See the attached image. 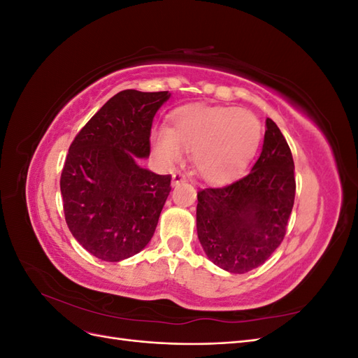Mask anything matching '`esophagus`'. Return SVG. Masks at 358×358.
Instances as JSON below:
<instances>
[{
    "instance_id": "34e87169",
    "label": "esophagus",
    "mask_w": 358,
    "mask_h": 358,
    "mask_svg": "<svg viewBox=\"0 0 358 358\" xmlns=\"http://www.w3.org/2000/svg\"><path fill=\"white\" fill-rule=\"evenodd\" d=\"M183 182H187V179L182 175V173H175V175H173V180H171L173 187H176V185H179V183H183Z\"/></svg>"
}]
</instances>
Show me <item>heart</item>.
<instances>
[{"mask_svg": "<svg viewBox=\"0 0 358 358\" xmlns=\"http://www.w3.org/2000/svg\"><path fill=\"white\" fill-rule=\"evenodd\" d=\"M262 138V124L245 109L183 106L171 113L167 131L152 137L157 158L167 166L189 154L197 175L210 183L237 178L254 157Z\"/></svg>", "mask_w": 358, "mask_h": 358, "instance_id": "obj_1", "label": "heart"}]
</instances>
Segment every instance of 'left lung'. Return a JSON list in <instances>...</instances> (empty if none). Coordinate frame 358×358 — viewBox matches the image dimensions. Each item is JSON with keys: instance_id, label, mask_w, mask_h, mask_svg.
Returning a JSON list of instances; mask_svg holds the SVG:
<instances>
[{"instance_id": "1", "label": "left lung", "mask_w": 358, "mask_h": 358, "mask_svg": "<svg viewBox=\"0 0 358 358\" xmlns=\"http://www.w3.org/2000/svg\"><path fill=\"white\" fill-rule=\"evenodd\" d=\"M294 161L285 137L266 119L263 150L248 175L197 192V234L206 255L230 273H246L284 241L294 206Z\"/></svg>"}]
</instances>
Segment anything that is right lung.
<instances>
[{
	"label": "right lung",
	"instance_id": "add662e5",
	"mask_svg": "<svg viewBox=\"0 0 358 358\" xmlns=\"http://www.w3.org/2000/svg\"><path fill=\"white\" fill-rule=\"evenodd\" d=\"M169 91L117 92L74 137L61 173L66 222L86 251L104 262L136 255L152 239L171 191L170 175L138 166Z\"/></svg>",
	"mask_w": 358,
	"mask_h": 358
}]
</instances>
